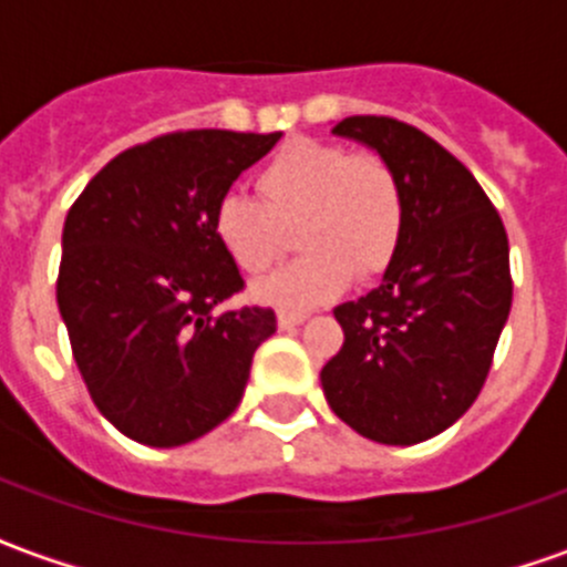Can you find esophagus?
Listing matches in <instances>:
<instances>
[{
	"label": "esophagus",
	"instance_id": "obj_1",
	"mask_svg": "<svg viewBox=\"0 0 567 567\" xmlns=\"http://www.w3.org/2000/svg\"><path fill=\"white\" fill-rule=\"evenodd\" d=\"M276 321H279V328H282V331H288V328H297V324H303V321H307V312H279V316H276Z\"/></svg>",
	"mask_w": 567,
	"mask_h": 567
}]
</instances>
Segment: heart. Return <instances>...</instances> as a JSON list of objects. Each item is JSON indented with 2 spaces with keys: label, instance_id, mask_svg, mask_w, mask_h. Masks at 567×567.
Listing matches in <instances>:
<instances>
[{
  "label": "heart",
  "instance_id": "1",
  "mask_svg": "<svg viewBox=\"0 0 567 567\" xmlns=\"http://www.w3.org/2000/svg\"><path fill=\"white\" fill-rule=\"evenodd\" d=\"M260 203L227 194L212 212V236L243 272H267L297 227L303 255L255 285L260 303L307 312L340 297L355 272L392 264L406 224L404 185L380 154H349L324 142H291L255 178Z\"/></svg>",
  "mask_w": 567,
  "mask_h": 567
}]
</instances>
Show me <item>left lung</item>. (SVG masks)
Here are the masks:
<instances>
[{"label": "left lung", "instance_id": "obj_1", "mask_svg": "<svg viewBox=\"0 0 567 567\" xmlns=\"http://www.w3.org/2000/svg\"><path fill=\"white\" fill-rule=\"evenodd\" d=\"M333 136L392 163L406 224L380 285L333 309L346 340L321 389L361 437L410 446L458 422L483 389L511 316V246L474 175L422 130L355 115Z\"/></svg>", "mask_w": 567, "mask_h": 567}]
</instances>
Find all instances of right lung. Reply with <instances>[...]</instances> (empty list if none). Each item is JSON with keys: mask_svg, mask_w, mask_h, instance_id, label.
<instances>
[{"mask_svg": "<svg viewBox=\"0 0 567 567\" xmlns=\"http://www.w3.org/2000/svg\"><path fill=\"white\" fill-rule=\"evenodd\" d=\"M282 133L187 130L127 148L63 224L56 307L93 404L145 446L209 434L246 392L272 309L215 312L243 288L215 203Z\"/></svg>", "mask_w": 567, "mask_h": 567, "instance_id": "right-lung-1", "label": "right lung"}]
</instances>
